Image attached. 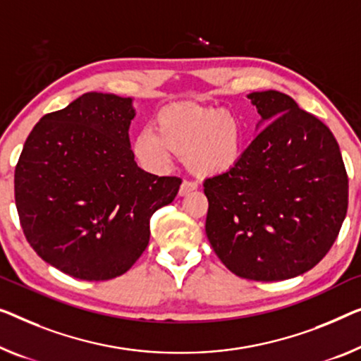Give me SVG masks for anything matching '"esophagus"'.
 I'll use <instances>...</instances> for the list:
<instances>
[{"label":"esophagus","instance_id":"1","mask_svg":"<svg viewBox=\"0 0 361 361\" xmlns=\"http://www.w3.org/2000/svg\"><path fill=\"white\" fill-rule=\"evenodd\" d=\"M196 188H197V183L190 181V180H185V181L181 183V186H180V196L190 195V192L195 191Z\"/></svg>","mask_w":361,"mask_h":361}]
</instances>
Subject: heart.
<instances>
[{
	"instance_id": "1",
	"label": "heart",
	"mask_w": 361,
	"mask_h": 361,
	"mask_svg": "<svg viewBox=\"0 0 361 361\" xmlns=\"http://www.w3.org/2000/svg\"><path fill=\"white\" fill-rule=\"evenodd\" d=\"M243 125L230 111L181 102L164 106L155 116V131L144 129L134 141L137 159L152 170L186 154V162L201 175L222 173L241 157Z\"/></svg>"
}]
</instances>
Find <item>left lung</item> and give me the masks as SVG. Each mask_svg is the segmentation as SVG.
Returning <instances> with one entry per match:
<instances>
[{
	"label": "left lung",
	"mask_w": 361,
	"mask_h": 361,
	"mask_svg": "<svg viewBox=\"0 0 361 361\" xmlns=\"http://www.w3.org/2000/svg\"><path fill=\"white\" fill-rule=\"evenodd\" d=\"M267 125L238 162L204 181L206 233L235 276L276 282L308 272L334 245L348 176L331 129L277 90L248 95Z\"/></svg>",
	"instance_id": "1"
}]
</instances>
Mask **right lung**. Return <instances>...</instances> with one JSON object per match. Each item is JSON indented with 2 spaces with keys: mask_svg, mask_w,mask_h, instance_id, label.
I'll return each instance as SVG.
<instances>
[{
  "mask_svg": "<svg viewBox=\"0 0 361 361\" xmlns=\"http://www.w3.org/2000/svg\"><path fill=\"white\" fill-rule=\"evenodd\" d=\"M131 99L87 92L47 113L14 171L20 227L43 261L80 281L129 271L149 245L150 217L181 178L139 169L129 144Z\"/></svg>",
  "mask_w": 361,
  "mask_h": 361,
  "instance_id": "obj_1",
  "label": "right lung"
}]
</instances>
